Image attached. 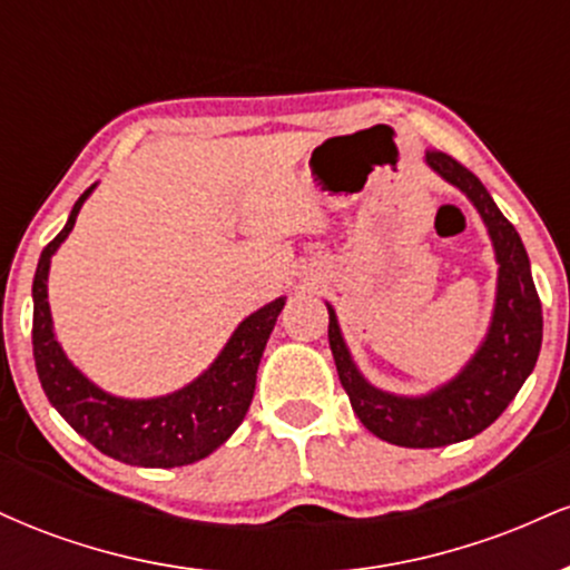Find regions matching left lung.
Here are the masks:
<instances>
[{
    "label": "left lung",
    "instance_id": "1",
    "mask_svg": "<svg viewBox=\"0 0 570 570\" xmlns=\"http://www.w3.org/2000/svg\"><path fill=\"white\" fill-rule=\"evenodd\" d=\"M426 166L472 200L476 214L485 222L495 252L499 281L493 316L474 356L453 381L436 385L429 394H391L372 385L358 372L340 332L335 307L326 303L330 348L351 407L372 434L399 448H444L485 431L509 407L533 372L544 330L531 259L512 222L499 212L485 185L450 155L426 153Z\"/></svg>",
    "mask_w": 570,
    "mask_h": 570
}]
</instances>
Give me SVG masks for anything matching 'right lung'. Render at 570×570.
Returning <instances> with one entry per match:
<instances>
[{
	"label": "right lung",
	"instance_id": "right-lung-1",
	"mask_svg": "<svg viewBox=\"0 0 570 570\" xmlns=\"http://www.w3.org/2000/svg\"><path fill=\"white\" fill-rule=\"evenodd\" d=\"M96 185L85 189L71 208L63 230L42 248L35 286V364L45 396L61 412L77 434L85 436L96 450L115 461L147 469H174L212 455L219 444L233 436L252 404L257 367L263 351L284 311L286 297L273 299L246 316L235 326L230 340L212 367L203 370L193 383L166 396L122 399L98 389L82 375L63 353L53 332V316L48 303L50 259L58 246L69 238L82 203Z\"/></svg>",
	"mask_w": 570,
	"mask_h": 570
}]
</instances>
